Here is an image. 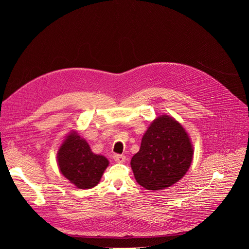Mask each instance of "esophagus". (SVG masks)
<instances>
[{
    "mask_svg": "<svg viewBox=\"0 0 249 249\" xmlns=\"http://www.w3.org/2000/svg\"><path fill=\"white\" fill-rule=\"evenodd\" d=\"M113 160L116 161V162H119V163H123L125 160H126V157L124 155H119V154H115L113 156Z\"/></svg>",
    "mask_w": 249,
    "mask_h": 249,
    "instance_id": "obj_1",
    "label": "esophagus"
}]
</instances>
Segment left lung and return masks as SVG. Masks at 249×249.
Masks as SVG:
<instances>
[{"label":"left lung","instance_id":"left-lung-1","mask_svg":"<svg viewBox=\"0 0 249 249\" xmlns=\"http://www.w3.org/2000/svg\"><path fill=\"white\" fill-rule=\"evenodd\" d=\"M193 148L184 128L161 115L148 128L131 167L137 182L148 190H161L180 180L190 167Z\"/></svg>","mask_w":249,"mask_h":249}]
</instances>
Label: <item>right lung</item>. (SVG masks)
Masks as SVG:
<instances>
[{"instance_id":"right-lung-1","label":"right lung","mask_w":249,"mask_h":249,"mask_svg":"<svg viewBox=\"0 0 249 249\" xmlns=\"http://www.w3.org/2000/svg\"><path fill=\"white\" fill-rule=\"evenodd\" d=\"M57 160L62 174L81 189L98 184L109 163L105 157L93 154L86 140L77 133H71L63 142Z\"/></svg>"}]
</instances>
